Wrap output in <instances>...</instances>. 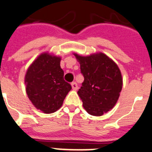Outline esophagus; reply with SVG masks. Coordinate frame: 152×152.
Here are the masks:
<instances>
[{
	"mask_svg": "<svg viewBox=\"0 0 152 152\" xmlns=\"http://www.w3.org/2000/svg\"><path fill=\"white\" fill-rule=\"evenodd\" d=\"M71 86H72V89H73V90H77L78 86H77V84L75 83V82L72 83H71Z\"/></svg>",
	"mask_w": 152,
	"mask_h": 152,
	"instance_id": "obj_1",
	"label": "esophagus"
}]
</instances>
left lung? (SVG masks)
Here are the masks:
<instances>
[{"label":"left lung","instance_id":"8db88e82","mask_svg":"<svg viewBox=\"0 0 152 152\" xmlns=\"http://www.w3.org/2000/svg\"><path fill=\"white\" fill-rule=\"evenodd\" d=\"M80 64L84 81L78 95L89 115L101 116L113 109L122 89V76L118 65L103 53L89 56L73 53Z\"/></svg>","mask_w":152,"mask_h":152}]
</instances>
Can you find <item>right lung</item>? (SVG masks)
Listing matches in <instances>:
<instances>
[{
  "mask_svg": "<svg viewBox=\"0 0 152 152\" xmlns=\"http://www.w3.org/2000/svg\"><path fill=\"white\" fill-rule=\"evenodd\" d=\"M60 56L48 52L41 53L27 69L25 75L26 92L36 109L50 114L60 109L71 85L64 80Z\"/></svg>",
  "mask_w": 152,
  "mask_h": 152,
  "instance_id": "add662e5",
  "label": "right lung"
}]
</instances>
